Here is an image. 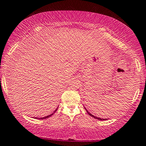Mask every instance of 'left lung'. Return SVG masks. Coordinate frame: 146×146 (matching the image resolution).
Here are the masks:
<instances>
[{"label": "left lung", "mask_w": 146, "mask_h": 146, "mask_svg": "<svg viewBox=\"0 0 146 146\" xmlns=\"http://www.w3.org/2000/svg\"><path fill=\"white\" fill-rule=\"evenodd\" d=\"M85 109H86V108H85ZM86 111H87V113H88V114H89L90 116L92 117H94V118H95V119H99V120H105V119H102V118H99V117H95L94 115H93V114H92L90 112H88V111H87V110H86Z\"/></svg>", "instance_id": "obj_1"}]
</instances>
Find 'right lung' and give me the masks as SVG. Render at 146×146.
I'll return each mask as SVG.
<instances>
[{"instance_id":"right-lung-1","label":"right lung","mask_w":146,"mask_h":146,"mask_svg":"<svg viewBox=\"0 0 146 146\" xmlns=\"http://www.w3.org/2000/svg\"><path fill=\"white\" fill-rule=\"evenodd\" d=\"M57 110H58V109H56V110H55V111H54V112L52 113V114H50V115H48V116H46V117H42V118H39V119H46V118H48V117H51L52 115L53 114H54V112H55V111H57Z\"/></svg>"}]
</instances>
